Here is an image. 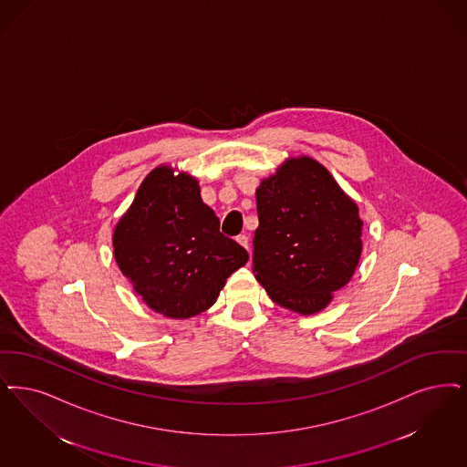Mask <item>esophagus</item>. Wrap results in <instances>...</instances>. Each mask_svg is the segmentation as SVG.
Returning <instances> with one entry per match:
<instances>
[{"instance_id":"1","label":"esophagus","mask_w":467,"mask_h":467,"mask_svg":"<svg viewBox=\"0 0 467 467\" xmlns=\"http://www.w3.org/2000/svg\"><path fill=\"white\" fill-rule=\"evenodd\" d=\"M236 242L240 243L242 244L243 248H250V240H248V236L246 234H240L238 238H236Z\"/></svg>"}]
</instances>
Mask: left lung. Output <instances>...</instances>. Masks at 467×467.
<instances>
[{"mask_svg":"<svg viewBox=\"0 0 467 467\" xmlns=\"http://www.w3.org/2000/svg\"><path fill=\"white\" fill-rule=\"evenodd\" d=\"M254 275L281 307L311 317L346 286L361 257L359 210L309 156L288 158L255 191Z\"/></svg>","mask_w":467,"mask_h":467,"instance_id":"1","label":"left lung"}]
</instances>
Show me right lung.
Returning a JSON list of instances; mask_svg holds the SVG:
<instances>
[{
    "label": "right lung",
    "mask_w": 467,
    "mask_h": 467,
    "mask_svg": "<svg viewBox=\"0 0 467 467\" xmlns=\"http://www.w3.org/2000/svg\"><path fill=\"white\" fill-rule=\"evenodd\" d=\"M219 227L198 179L160 165L114 227V259L152 311L171 319L196 317L248 261V252Z\"/></svg>",
    "instance_id": "1"
}]
</instances>
